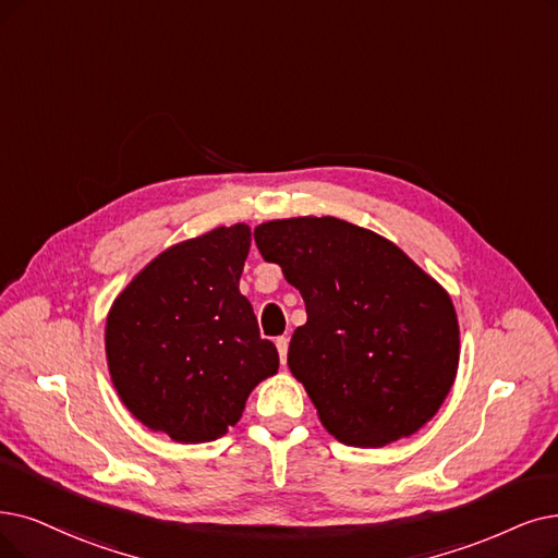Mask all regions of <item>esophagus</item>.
Wrapping results in <instances>:
<instances>
[{"instance_id": "esophagus-1", "label": "esophagus", "mask_w": 558, "mask_h": 558, "mask_svg": "<svg viewBox=\"0 0 558 558\" xmlns=\"http://www.w3.org/2000/svg\"><path fill=\"white\" fill-rule=\"evenodd\" d=\"M275 343H277L279 356H281V364H286V356H288V337H279Z\"/></svg>"}]
</instances>
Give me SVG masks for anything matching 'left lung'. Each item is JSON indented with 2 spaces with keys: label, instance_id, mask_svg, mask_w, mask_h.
<instances>
[{
  "label": "left lung",
  "instance_id": "8db88e82",
  "mask_svg": "<svg viewBox=\"0 0 558 558\" xmlns=\"http://www.w3.org/2000/svg\"><path fill=\"white\" fill-rule=\"evenodd\" d=\"M254 240L302 293L288 366L327 433L377 449L430 421L460 360L449 293L393 242L337 217L265 221Z\"/></svg>",
  "mask_w": 558,
  "mask_h": 558
}]
</instances>
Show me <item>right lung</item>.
Listing matches in <instances>:
<instances>
[{
    "label": "right lung",
    "instance_id": "1",
    "mask_svg": "<svg viewBox=\"0 0 558 558\" xmlns=\"http://www.w3.org/2000/svg\"><path fill=\"white\" fill-rule=\"evenodd\" d=\"M250 244L247 225L173 244L109 308L111 383L144 426L173 441L225 435L252 389L279 368V352L260 339L238 286Z\"/></svg>",
    "mask_w": 558,
    "mask_h": 558
}]
</instances>
